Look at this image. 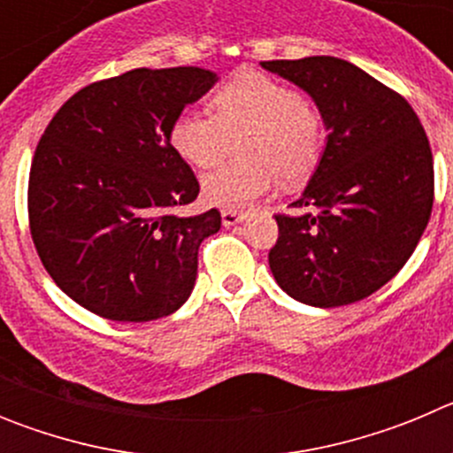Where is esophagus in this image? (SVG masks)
<instances>
[{
  "label": "esophagus",
  "mask_w": 453,
  "mask_h": 453,
  "mask_svg": "<svg viewBox=\"0 0 453 453\" xmlns=\"http://www.w3.org/2000/svg\"><path fill=\"white\" fill-rule=\"evenodd\" d=\"M245 219V213H238V211H222V224L224 226H235Z\"/></svg>",
  "instance_id": "1"
}]
</instances>
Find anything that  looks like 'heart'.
Returning <instances> with one entry per match:
<instances>
[{"mask_svg":"<svg viewBox=\"0 0 453 453\" xmlns=\"http://www.w3.org/2000/svg\"><path fill=\"white\" fill-rule=\"evenodd\" d=\"M213 115L183 111L170 129V145L183 161L211 167L240 138L245 161L226 163L202 181L203 199L226 211H242L272 190L276 174L299 183L315 170L324 147V122L290 83L245 70L211 97Z\"/></svg>","mask_w":453,"mask_h":453,"instance_id":"heart-1","label":"heart"}]
</instances>
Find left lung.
Segmentation results:
<instances>
[{"mask_svg":"<svg viewBox=\"0 0 453 453\" xmlns=\"http://www.w3.org/2000/svg\"><path fill=\"white\" fill-rule=\"evenodd\" d=\"M318 106L329 131L318 170L292 208L274 215L270 270L292 299L318 308L370 297L418 247L434 206V156L411 104L334 56L263 61Z\"/></svg>","mask_w":453,"mask_h":453,"instance_id":"1","label":"left lung"}]
</instances>
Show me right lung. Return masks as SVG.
<instances>
[{"label": "right lung", "mask_w": 453, "mask_h": 453, "mask_svg": "<svg viewBox=\"0 0 453 453\" xmlns=\"http://www.w3.org/2000/svg\"><path fill=\"white\" fill-rule=\"evenodd\" d=\"M218 81L203 67L124 72L72 95L29 174V226L54 283L99 318L150 322L186 303L218 208L179 218L199 181L170 145L172 122Z\"/></svg>", "instance_id": "add662e5"}]
</instances>
